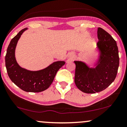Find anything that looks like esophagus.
<instances>
[{
    "instance_id": "esophagus-1",
    "label": "esophagus",
    "mask_w": 127,
    "mask_h": 127,
    "mask_svg": "<svg viewBox=\"0 0 127 127\" xmlns=\"http://www.w3.org/2000/svg\"><path fill=\"white\" fill-rule=\"evenodd\" d=\"M73 57H74L73 54H71L69 56V59H70V60H72V59L73 58Z\"/></svg>"
}]
</instances>
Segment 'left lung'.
I'll return each instance as SVG.
<instances>
[{"label":"left lung","instance_id":"8db88e82","mask_svg":"<svg viewBox=\"0 0 127 127\" xmlns=\"http://www.w3.org/2000/svg\"><path fill=\"white\" fill-rule=\"evenodd\" d=\"M97 37L99 57L95 67H90L82 61H74L75 85L86 93H96L106 89L116 79L119 66L120 58L116 41L100 27L97 29Z\"/></svg>","mask_w":127,"mask_h":127}]
</instances>
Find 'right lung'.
I'll use <instances>...</instances> for the list:
<instances>
[{
    "mask_svg": "<svg viewBox=\"0 0 127 127\" xmlns=\"http://www.w3.org/2000/svg\"><path fill=\"white\" fill-rule=\"evenodd\" d=\"M27 28L20 31L11 39L7 47L5 64L7 74L11 81L17 86L27 92H41L50 86L58 70L65 65V62H54L43 69L31 71L20 66L15 58V49L17 42Z\"/></svg>",
    "mask_w": 127,
    "mask_h": 127,
    "instance_id": "add662e5",
    "label": "right lung"
}]
</instances>
